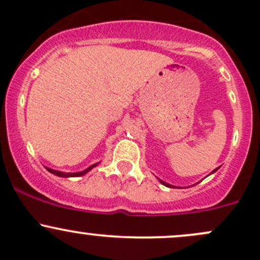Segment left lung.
Returning a JSON list of instances; mask_svg holds the SVG:
<instances>
[{
    "label": "left lung",
    "instance_id": "1",
    "mask_svg": "<svg viewBox=\"0 0 260 260\" xmlns=\"http://www.w3.org/2000/svg\"><path fill=\"white\" fill-rule=\"evenodd\" d=\"M217 170H218V167H217V169H214V170H213V171H212V172H211V174H214V172H216V171H217ZM157 180H158V181H160V182H161V183H162V185H164V186H166V187H176V186H172V185H170V183L165 182V181H162V180H160V178H157Z\"/></svg>",
    "mask_w": 260,
    "mask_h": 260
}]
</instances>
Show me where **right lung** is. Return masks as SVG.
<instances>
[{
  "label": "right lung",
  "instance_id": "1",
  "mask_svg": "<svg viewBox=\"0 0 260 260\" xmlns=\"http://www.w3.org/2000/svg\"><path fill=\"white\" fill-rule=\"evenodd\" d=\"M100 162H96V164H93L91 166H89L88 169L83 170V171H79V172H62V171H57V170H53V169H49V167H46L47 170H48L49 172L55 176H59V177H79V176H84L85 174H88L90 170H93L94 167H96L98 165Z\"/></svg>",
  "mask_w": 260,
  "mask_h": 260
}]
</instances>
